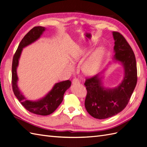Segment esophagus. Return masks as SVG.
<instances>
[{"label":"esophagus","instance_id":"34e87169","mask_svg":"<svg viewBox=\"0 0 147 147\" xmlns=\"http://www.w3.org/2000/svg\"><path fill=\"white\" fill-rule=\"evenodd\" d=\"M72 83L73 84H78V83H80V81L78 80V79L75 78H74L72 80Z\"/></svg>","mask_w":147,"mask_h":147}]
</instances>
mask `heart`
Wrapping results in <instances>:
<instances>
[{
	"mask_svg": "<svg viewBox=\"0 0 147 147\" xmlns=\"http://www.w3.org/2000/svg\"><path fill=\"white\" fill-rule=\"evenodd\" d=\"M87 51V48L84 47L77 49L70 56L71 63L74 64L80 61L86 55ZM104 51L103 49H97L83 63L82 66L83 72L86 75H92L94 74L99 68L102 57L104 56ZM70 69H72L71 67H70Z\"/></svg>",
	"mask_w": 147,
	"mask_h": 147,
	"instance_id": "b5f03b06",
	"label": "heart"
}]
</instances>
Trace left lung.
Segmentation results:
<instances>
[{"label":"left lung","instance_id":"left-lung-1","mask_svg":"<svg viewBox=\"0 0 147 147\" xmlns=\"http://www.w3.org/2000/svg\"><path fill=\"white\" fill-rule=\"evenodd\" d=\"M115 40L113 59L123 65L124 75L117 87L103 86L100 74L86 79L84 85L87 95L84 105L88 113L97 119H105L121 112L126 107L137 82L135 55L123 35L113 32Z\"/></svg>","mask_w":147,"mask_h":147}]
</instances>
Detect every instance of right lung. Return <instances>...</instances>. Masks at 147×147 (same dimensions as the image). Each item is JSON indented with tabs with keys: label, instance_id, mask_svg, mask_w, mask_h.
Here are the masks:
<instances>
[{
	"label": "right lung",
	"instance_id": "1",
	"mask_svg": "<svg viewBox=\"0 0 147 147\" xmlns=\"http://www.w3.org/2000/svg\"><path fill=\"white\" fill-rule=\"evenodd\" d=\"M45 28L37 26L31 29L22 39L18 47L12 62V88L14 94L24 107L30 112L34 114L46 116L54 112L63 102L65 92L70 88L71 82L66 80L57 83L52 90L43 98L38 100H28L22 94L18 86L17 67L23 48L36 41L45 30Z\"/></svg>",
	"mask_w": 147,
	"mask_h": 147
}]
</instances>
